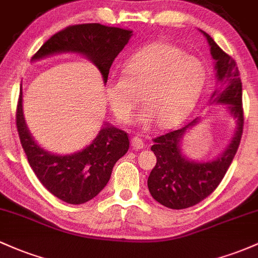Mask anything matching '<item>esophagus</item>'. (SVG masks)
<instances>
[{"label": "esophagus", "mask_w": 258, "mask_h": 258, "mask_svg": "<svg viewBox=\"0 0 258 258\" xmlns=\"http://www.w3.org/2000/svg\"><path fill=\"white\" fill-rule=\"evenodd\" d=\"M131 144H132V147H134L135 149H137V151H138V149H142L144 147L143 140L140 137V136H136V137L132 138Z\"/></svg>", "instance_id": "esophagus-1"}]
</instances>
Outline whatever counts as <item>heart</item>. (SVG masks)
I'll return each mask as SVG.
<instances>
[{
  "label": "heart",
  "mask_w": 258,
  "mask_h": 258,
  "mask_svg": "<svg viewBox=\"0 0 258 258\" xmlns=\"http://www.w3.org/2000/svg\"><path fill=\"white\" fill-rule=\"evenodd\" d=\"M207 71L200 58L168 42H152L123 64V76L110 75L105 90L115 117L126 123L142 101L136 118L142 126L159 121L161 127L180 123L203 92Z\"/></svg>",
  "instance_id": "heart-1"
}]
</instances>
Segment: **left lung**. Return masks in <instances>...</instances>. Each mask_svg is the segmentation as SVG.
Returning a JSON list of instances; mask_svg holds the SVG:
<instances>
[{
    "label": "left lung",
    "instance_id": "left-lung-1",
    "mask_svg": "<svg viewBox=\"0 0 258 258\" xmlns=\"http://www.w3.org/2000/svg\"><path fill=\"white\" fill-rule=\"evenodd\" d=\"M201 33L211 47L216 78L219 83L209 103L226 105L229 115L235 120V130L224 151L216 159L208 161L189 159L181 149L183 136L200 122V117L182 128L154 138L151 149L157 157V164L148 177V188L157 202L171 209L192 207L218 187L236 154L244 126L242 86L236 62L220 49L207 33L202 30Z\"/></svg>",
    "mask_w": 258,
    "mask_h": 258
}]
</instances>
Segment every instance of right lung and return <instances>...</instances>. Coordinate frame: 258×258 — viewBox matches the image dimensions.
Here are the masks:
<instances>
[{
	"mask_svg": "<svg viewBox=\"0 0 258 258\" xmlns=\"http://www.w3.org/2000/svg\"><path fill=\"white\" fill-rule=\"evenodd\" d=\"M132 36V30L99 23L71 25L56 33L33 56L38 61L57 53L73 52L90 60L106 83L110 67ZM17 130L29 165L36 177L53 196L70 205H82L106 186L116 161L128 151V136L104 123L93 142L72 154H53L34 140L23 115V93L17 106Z\"/></svg>",
	"mask_w": 258,
	"mask_h": 258,
	"instance_id": "1",
	"label": "right lung"
}]
</instances>
